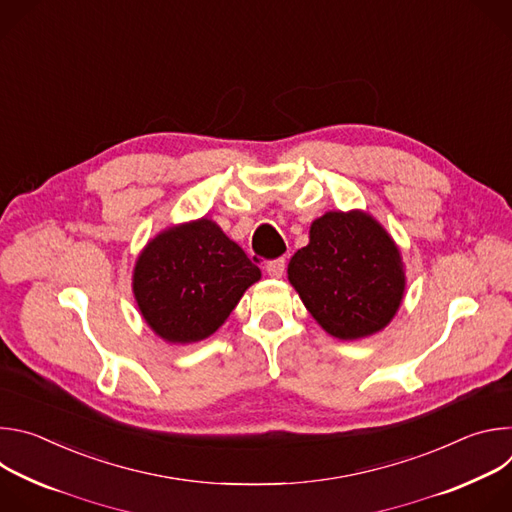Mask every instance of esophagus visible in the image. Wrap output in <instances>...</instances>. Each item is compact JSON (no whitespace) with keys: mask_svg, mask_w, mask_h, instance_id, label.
<instances>
[{"mask_svg":"<svg viewBox=\"0 0 512 512\" xmlns=\"http://www.w3.org/2000/svg\"><path fill=\"white\" fill-rule=\"evenodd\" d=\"M265 271H267V275H271V277H281L283 271H285V259H283V257H277V259L267 261Z\"/></svg>","mask_w":512,"mask_h":512,"instance_id":"1","label":"esophagus"}]
</instances>
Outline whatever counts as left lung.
I'll use <instances>...</instances> for the list:
<instances>
[{
	"label": "left lung",
	"mask_w": 512,
	"mask_h": 512,
	"mask_svg": "<svg viewBox=\"0 0 512 512\" xmlns=\"http://www.w3.org/2000/svg\"><path fill=\"white\" fill-rule=\"evenodd\" d=\"M291 285L332 336L356 340L395 316L405 275L387 231L362 212H326L312 223L310 245L289 261Z\"/></svg>",
	"instance_id": "obj_1"
}]
</instances>
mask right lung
<instances>
[{"instance_id": "right-lung-1", "label": "right lung", "mask_w": 512, "mask_h": 512, "mask_svg": "<svg viewBox=\"0 0 512 512\" xmlns=\"http://www.w3.org/2000/svg\"><path fill=\"white\" fill-rule=\"evenodd\" d=\"M259 277L245 251L200 218L158 235L143 249L133 291L152 330L168 342L186 344L221 326Z\"/></svg>"}]
</instances>
